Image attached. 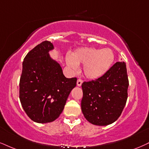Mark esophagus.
<instances>
[{
    "label": "esophagus",
    "instance_id": "1",
    "mask_svg": "<svg viewBox=\"0 0 149 149\" xmlns=\"http://www.w3.org/2000/svg\"><path fill=\"white\" fill-rule=\"evenodd\" d=\"M82 83H83V80L81 79H79L77 80V84L78 86H81Z\"/></svg>",
    "mask_w": 149,
    "mask_h": 149
}]
</instances>
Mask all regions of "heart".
Masks as SVG:
<instances>
[{
	"mask_svg": "<svg viewBox=\"0 0 149 149\" xmlns=\"http://www.w3.org/2000/svg\"><path fill=\"white\" fill-rule=\"evenodd\" d=\"M115 55L112 49H98L94 47H82L70 54L67 60L69 67L76 69L78 65H84V72L88 78L102 77L113 65Z\"/></svg>",
	"mask_w": 149,
	"mask_h": 149,
	"instance_id": "1",
	"label": "heart"
}]
</instances>
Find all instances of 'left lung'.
I'll use <instances>...</instances> for the list:
<instances>
[{
  "label": "left lung",
  "mask_w": 149,
  "mask_h": 149,
  "mask_svg": "<svg viewBox=\"0 0 149 149\" xmlns=\"http://www.w3.org/2000/svg\"><path fill=\"white\" fill-rule=\"evenodd\" d=\"M129 83L124 62L117 61L102 77L82 84L81 111L85 118L97 126L115 122L128 98Z\"/></svg>",
  "instance_id": "obj_1"
}]
</instances>
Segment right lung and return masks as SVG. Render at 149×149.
I'll return each mask as SVG.
<instances>
[{"instance_id": "add662e5", "label": "right lung", "mask_w": 149, "mask_h": 149, "mask_svg": "<svg viewBox=\"0 0 149 149\" xmlns=\"http://www.w3.org/2000/svg\"><path fill=\"white\" fill-rule=\"evenodd\" d=\"M45 41L27 53L23 62L19 98L24 111L37 123L52 122L63 111L77 78H66L59 64L48 54L53 49Z\"/></svg>"}]
</instances>
